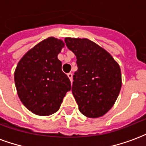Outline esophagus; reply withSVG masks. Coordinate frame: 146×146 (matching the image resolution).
Segmentation results:
<instances>
[{
    "label": "esophagus",
    "mask_w": 146,
    "mask_h": 146,
    "mask_svg": "<svg viewBox=\"0 0 146 146\" xmlns=\"http://www.w3.org/2000/svg\"><path fill=\"white\" fill-rule=\"evenodd\" d=\"M67 76H68V77L70 78L71 83L73 82V73H68V74H67Z\"/></svg>",
    "instance_id": "1"
}]
</instances>
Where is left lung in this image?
Listing matches in <instances>:
<instances>
[{"instance_id": "8db88e82", "label": "left lung", "mask_w": 146, "mask_h": 146, "mask_svg": "<svg viewBox=\"0 0 146 146\" xmlns=\"http://www.w3.org/2000/svg\"><path fill=\"white\" fill-rule=\"evenodd\" d=\"M76 56L72 92L80 113L90 118L103 116L113 107L122 81L119 65L111 54L88 39L66 38Z\"/></svg>"}]
</instances>
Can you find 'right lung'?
I'll return each mask as SVG.
<instances>
[{
  "mask_svg": "<svg viewBox=\"0 0 146 146\" xmlns=\"http://www.w3.org/2000/svg\"><path fill=\"white\" fill-rule=\"evenodd\" d=\"M63 47L61 40L48 37L30 49L18 63L14 75L18 95L34 114L49 116L57 112L71 89L57 57Z\"/></svg>",
  "mask_w": 146,
  "mask_h": 146,
  "instance_id": "obj_1",
  "label": "right lung"
}]
</instances>
